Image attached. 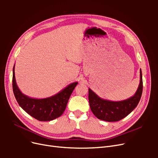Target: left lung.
Wrapping results in <instances>:
<instances>
[{"label": "left lung", "instance_id": "1", "mask_svg": "<svg viewBox=\"0 0 158 158\" xmlns=\"http://www.w3.org/2000/svg\"><path fill=\"white\" fill-rule=\"evenodd\" d=\"M140 84L135 94L132 97L121 102H111L103 99L89 88V103L94 115L100 120L116 122L130 114L136 107L142 96L143 82L141 69L140 70Z\"/></svg>", "mask_w": 158, "mask_h": 158}]
</instances>
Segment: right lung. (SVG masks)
Masks as SVG:
<instances>
[{
  "mask_svg": "<svg viewBox=\"0 0 158 158\" xmlns=\"http://www.w3.org/2000/svg\"><path fill=\"white\" fill-rule=\"evenodd\" d=\"M78 82L70 84L59 93L49 98H31L23 94L18 88L14 73V66L13 68L12 88L16 101L27 113L40 121H50L61 116Z\"/></svg>",
  "mask_w": 158,
  "mask_h": 158,
  "instance_id": "1",
  "label": "right lung"
}]
</instances>
